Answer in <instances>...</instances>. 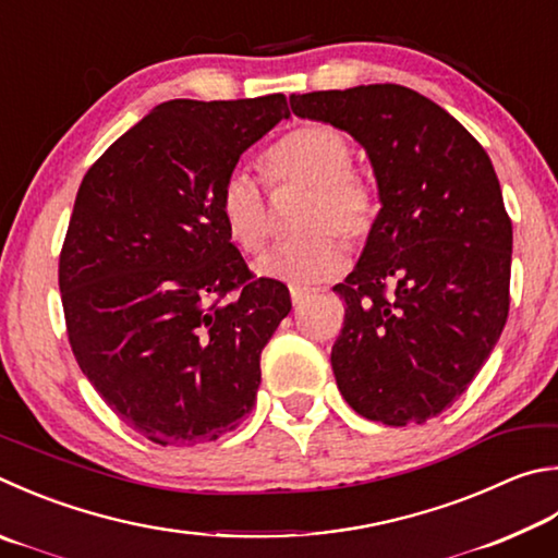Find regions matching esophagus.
Here are the masks:
<instances>
[{"instance_id": "1", "label": "esophagus", "mask_w": 558, "mask_h": 558, "mask_svg": "<svg viewBox=\"0 0 558 558\" xmlns=\"http://www.w3.org/2000/svg\"><path fill=\"white\" fill-rule=\"evenodd\" d=\"M314 298V290H305V288H290V300L295 310H300L305 302H310Z\"/></svg>"}]
</instances>
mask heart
Returning a JSON list of instances; mask_svg holds the SVG:
<instances>
[{
	"label": "heart",
	"mask_w": 558,
	"mask_h": 558,
	"mask_svg": "<svg viewBox=\"0 0 558 558\" xmlns=\"http://www.w3.org/2000/svg\"><path fill=\"white\" fill-rule=\"evenodd\" d=\"M351 163L349 136L319 121L286 131L263 150L260 166L272 185L310 187L300 219V229L310 234L263 253L258 276L314 286L343 268L347 253L337 233L351 246L373 234L380 215L378 192ZM217 207L229 239L244 253H258L268 239V205L258 182L246 170H231L219 187Z\"/></svg>",
	"instance_id": "1"
}]
</instances>
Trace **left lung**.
Segmentation results:
<instances>
[{"mask_svg":"<svg viewBox=\"0 0 558 558\" xmlns=\"http://www.w3.org/2000/svg\"><path fill=\"white\" fill-rule=\"evenodd\" d=\"M302 119L366 148L380 215L333 292L347 317L331 349L361 417L422 424L461 398L510 310L512 221L485 148L447 109L402 85L292 95Z\"/></svg>","mask_w":558,"mask_h":558,"instance_id":"obj_1","label":"left lung"}]
</instances>
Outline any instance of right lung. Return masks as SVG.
<instances>
[{"label":"right lung","mask_w":558,"mask_h":558,"mask_svg":"<svg viewBox=\"0 0 558 558\" xmlns=\"http://www.w3.org/2000/svg\"><path fill=\"white\" fill-rule=\"evenodd\" d=\"M288 117L286 95L170 99L77 190L58 263L70 347L109 408L160 447L215 441L256 404L260 351L292 302L282 282L253 278L217 197Z\"/></svg>","instance_id":"add662e5"}]
</instances>
